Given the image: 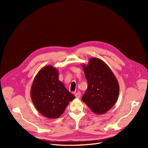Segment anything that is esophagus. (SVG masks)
Masks as SVG:
<instances>
[{
    "label": "esophagus",
    "instance_id": "34e87169",
    "mask_svg": "<svg viewBox=\"0 0 148 148\" xmlns=\"http://www.w3.org/2000/svg\"><path fill=\"white\" fill-rule=\"evenodd\" d=\"M80 96H81V92H80L79 91H78V92L75 93V97H76L79 98Z\"/></svg>",
    "mask_w": 148,
    "mask_h": 148
}]
</instances>
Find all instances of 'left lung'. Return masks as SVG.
Segmentation results:
<instances>
[{
    "label": "left lung",
    "instance_id": "1",
    "mask_svg": "<svg viewBox=\"0 0 148 148\" xmlns=\"http://www.w3.org/2000/svg\"><path fill=\"white\" fill-rule=\"evenodd\" d=\"M82 66L88 84L82 101L95 114L106 113L118 99L117 78L109 66L98 58H91L87 65L83 64Z\"/></svg>",
    "mask_w": 148,
    "mask_h": 148
}]
</instances>
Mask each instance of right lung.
<instances>
[{"label":"right lung","mask_w":148,"mask_h":148,"mask_svg":"<svg viewBox=\"0 0 148 148\" xmlns=\"http://www.w3.org/2000/svg\"><path fill=\"white\" fill-rule=\"evenodd\" d=\"M31 98L40 114L48 119H57L75 97L59 79L58 70L47 65L36 75L31 88Z\"/></svg>","instance_id":"1"}]
</instances>
